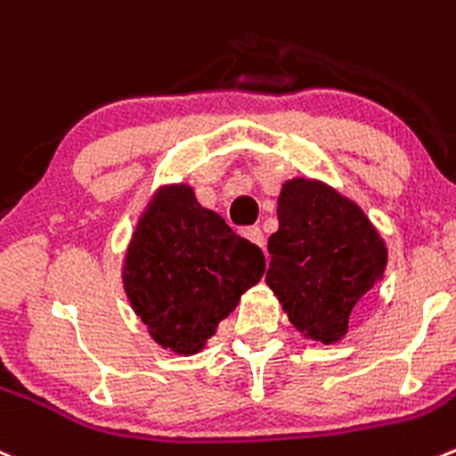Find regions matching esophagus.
I'll use <instances>...</instances> for the list:
<instances>
[{"instance_id": "34e87169", "label": "esophagus", "mask_w": 456, "mask_h": 456, "mask_svg": "<svg viewBox=\"0 0 456 456\" xmlns=\"http://www.w3.org/2000/svg\"><path fill=\"white\" fill-rule=\"evenodd\" d=\"M245 238L247 240H251L254 242V245H258V247H265V233H263V229L260 227H245Z\"/></svg>"}]
</instances>
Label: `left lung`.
<instances>
[{"label": "left lung", "mask_w": 456, "mask_h": 456, "mask_svg": "<svg viewBox=\"0 0 456 456\" xmlns=\"http://www.w3.org/2000/svg\"><path fill=\"white\" fill-rule=\"evenodd\" d=\"M267 285L309 338L334 343L352 307L386 269V247L363 211L331 189L296 178L278 198V232L267 242Z\"/></svg>", "instance_id": "obj_1"}]
</instances>
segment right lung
I'll return each mask as SVG.
<instances>
[{
  "instance_id": "1",
  "label": "right lung",
  "mask_w": 456,
  "mask_h": 456,
  "mask_svg": "<svg viewBox=\"0 0 456 456\" xmlns=\"http://www.w3.org/2000/svg\"><path fill=\"white\" fill-rule=\"evenodd\" d=\"M263 273V249L180 184L162 189L140 218L125 289L162 347L196 354Z\"/></svg>"
}]
</instances>
